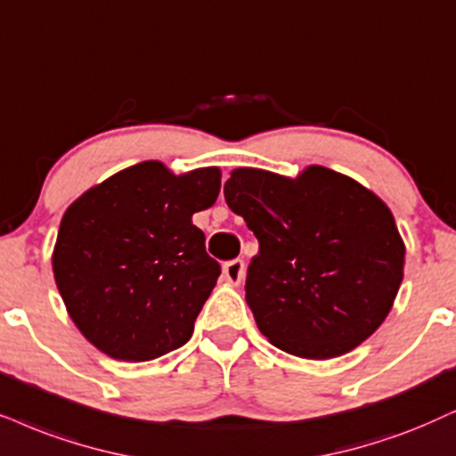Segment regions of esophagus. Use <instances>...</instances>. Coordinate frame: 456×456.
<instances>
[{
    "label": "esophagus",
    "mask_w": 456,
    "mask_h": 456,
    "mask_svg": "<svg viewBox=\"0 0 456 456\" xmlns=\"http://www.w3.org/2000/svg\"><path fill=\"white\" fill-rule=\"evenodd\" d=\"M223 273H224V280H227L229 284H240V281L244 280L246 265H244V261H241V258H233V261L224 263Z\"/></svg>",
    "instance_id": "1"
}]
</instances>
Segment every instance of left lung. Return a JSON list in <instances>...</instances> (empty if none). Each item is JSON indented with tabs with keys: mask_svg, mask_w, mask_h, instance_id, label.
<instances>
[{
	"mask_svg": "<svg viewBox=\"0 0 456 456\" xmlns=\"http://www.w3.org/2000/svg\"><path fill=\"white\" fill-rule=\"evenodd\" d=\"M223 191L258 240L246 301L275 347L328 360L383 324L404 278V241L377 195L322 166L297 178L240 168Z\"/></svg>",
	"mask_w": 456,
	"mask_h": 456,
	"instance_id": "1",
	"label": "left lung"
}]
</instances>
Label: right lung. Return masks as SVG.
<instances>
[{"mask_svg":"<svg viewBox=\"0 0 456 456\" xmlns=\"http://www.w3.org/2000/svg\"><path fill=\"white\" fill-rule=\"evenodd\" d=\"M218 191L216 168L175 176L141 161L69 206L52 269L69 315L96 349L147 362L191 338L221 275L191 216Z\"/></svg>","mask_w":456,"mask_h":456,"instance_id":"obj_1","label":"right lung"}]
</instances>
